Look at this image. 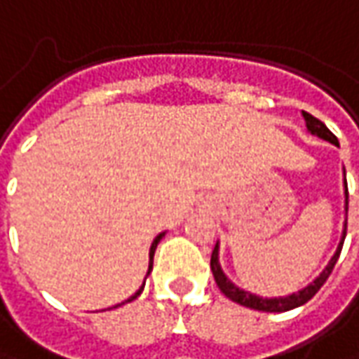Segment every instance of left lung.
<instances>
[{
    "label": "left lung",
    "instance_id": "left-lung-1",
    "mask_svg": "<svg viewBox=\"0 0 359 359\" xmlns=\"http://www.w3.org/2000/svg\"><path fill=\"white\" fill-rule=\"evenodd\" d=\"M302 116H304V121H306V129L313 133V135H318V137L326 139V141H330V143H338V139L334 135L330 129L324 126L320 119H316L311 114H306V111H302ZM346 212H348V184H346ZM348 224V222H346ZM344 238H346V226H344V236L342 241H340V245H338V250L334 253V257L328 263V267L320 273V277H316V281L311 283L306 289H302V291L294 292L291 297H279V299H262V297H255V294H251V292H245L238 289L233 283L228 281V277L224 275V271L220 269V263H218V245L214 248L212 251V257H210V269L214 273V279H216V285L220 287V291L231 299L233 302H238L241 306H248V309H253V311H265V313H285V311H291V309H297V306H301L304 302H309L313 299L316 292L320 291V287H323L326 279L330 277V273H332L334 265L338 262V257H340V251H342L344 245Z\"/></svg>",
    "mask_w": 359,
    "mask_h": 359
}]
</instances>
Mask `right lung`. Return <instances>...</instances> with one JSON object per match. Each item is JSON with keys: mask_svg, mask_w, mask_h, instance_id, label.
I'll return each instance as SVG.
<instances>
[{"mask_svg": "<svg viewBox=\"0 0 359 359\" xmlns=\"http://www.w3.org/2000/svg\"><path fill=\"white\" fill-rule=\"evenodd\" d=\"M163 236H165V233H159V236H157V238L153 240V243H151V251H149V271L153 269V255H155V250H157V243H159L161 238H163ZM141 291H143V287H141V289H139V291L135 292V294H133L131 299H128V301H126V302L133 301V299H137L139 294H141Z\"/></svg>", "mask_w": 359, "mask_h": 359, "instance_id": "right-lung-1", "label": "right lung"}]
</instances>
